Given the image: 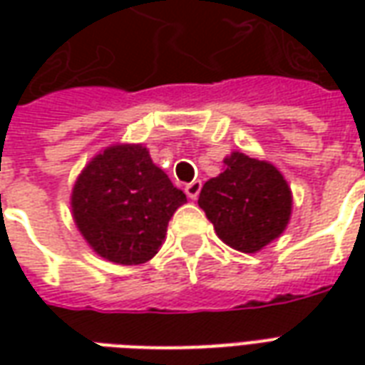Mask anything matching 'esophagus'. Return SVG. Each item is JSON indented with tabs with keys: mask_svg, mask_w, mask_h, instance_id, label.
<instances>
[{
	"mask_svg": "<svg viewBox=\"0 0 365 365\" xmlns=\"http://www.w3.org/2000/svg\"><path fill=\"white\" fill-rule=\"evenodd\" d=\"M199 191H201V182H199V180H195V182H191L185 185V193H187V197L190 199H197Z\"/></svg>",
	"mask_w": 365,
	"mask_h": 365,
	"instance_id": "1",
	"label": "esophagus"
}]
</instances>
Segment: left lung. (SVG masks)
<instances>
[{"label": "left lung", "mask_w": 365, "mask_h": 365, "mask_svg": "<svg viewBox=\"0 0 365 365\" xmlns=\"http://www.w3.org/2000/svg\"><path fill=\"white\" fill-rule=\"evenodd\" d=\"M225 166L201 187L197 203L222 242L240 252H258L289 221V185L272 164L242 152H232Z\"/></svg>", "instance_id": "left-lung-1"}]
</instances>
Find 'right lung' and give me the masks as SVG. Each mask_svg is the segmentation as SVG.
Returning a JSON list of instances; mask_svg holds the SVG:
<instances>
[{"label":"right lung","mask_w":365,"mask_h":365,"mask_svg":"<svg viewBox=\"0 0 365 365\" xmlns=\"http://www.w3.org/2000/svg\"><path fill=\"white\" fill-rule=\"evenodd\" d=\"M185 193L143 146L107 148L86 166L72 191L78 229L99 256L123 266L148 262L166 238Z\"/></svg>","instance_id":"obj_1"}]
</instances>
